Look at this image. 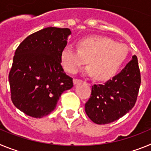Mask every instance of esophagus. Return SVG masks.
<instances>
[{"mask_svg":"<svg viewBox=\"0 0 151 151\" xmlns=\"http://www.w3.org/2000/svg\"><path fill=\"white\" fill-rule=\"evenodd\" d=\"M82 81L81 79H78V78H74L73 79V83H74V85H77V84L80 83V82H82Z\"/></svg>","mask_w":151,"mask_h":151,"instance_id":"34e87169","label":"esophagus"}]
</instances>
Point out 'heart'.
I'll list each match as a JSON object with an SVG mask.
<instances>
[{
  "mask_svg": "<svg viewBox=\"0 0 151 151\" xmlns=\"http://www.w3.org/2000/svg\"><path fill=\"white\" fill-rule=\"evenodd\" d=\"M77 47L78 50L71 45H66L61 50L60 62L64 69L73 73L87 60L89 66L83 72L89 76H95L101 81L113 78L129 53L127 45L105 36L85 37L78 41Z\"/></svg>",
  "mask_w": 151,
  "mask_h": 151,
  "instance_id": "heart-1",
  "label": "heart"
}]
</instances>
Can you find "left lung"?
Instances as JSON below:
<instances>
[{
    "label": "left lung",
    "instance_id": "left-lung-1",
    "mask_svg": "<svg viewBox=\"0 0 151 151\" xmlns=\"http://www.w3.org/2000/svg\"><path fill=\"white\" fill-rule=\"evenodd\" d=\"M141 85V74L135 55L120 73L103 85L92 86L85 104V113L98 125L117 120L134 106Z\"/></svg>",
    "mask_w": 151,
    "mask_h": 151
}]
</instances>
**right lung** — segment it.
I'll return each instance as SVG.
<instances>
[{
    "label": "right lung",
    "instance_id": "1",
    "mask_svg": "<svg viewBox=\"0 0 151 151\" xmlns=\"http://www.w3.org/2000/svg\"><path fill=\"white\" fill-rule=\"evenodd\" d=\"M70 34L67 28H45L28 36L16 50L9 73L11 100L26 115H48L63 92L73 88V78L60 64Z\"/></svg>",
    "mask_w": 151,
    "mask_h": 151
}]
</instances>
